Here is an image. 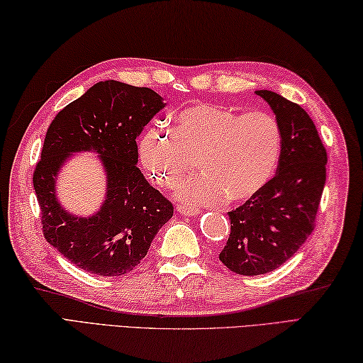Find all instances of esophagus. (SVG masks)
<instances>
[{
  "instance_id": "obj_1",
  "label": "esophagus",
  "mask_w": 363,
  "mask_h": 363,
  "mask_svg": "<svg viewBox=\"0 0 363 363\" xmlns=\"http://www.w3.org/2000/svg\"><path fill=\"white\" fill-rule=\"evenodd\" d=\"M176 211H177V213L186 215V217H195V215L199 213L196 207H190V206H177Z\"/></svg>"
}]
</instances>
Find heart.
Returning a JSON list of instances; mask_svg holds the SVG:
<instances>
[{
  "mask_svg": "<svg viewBox=\"0 0 363 363\" xmlns=\"http://www.w3.org/2000/svg\"><path fill=\"white\" fill-rule=\"evenodd\" d=\"M282 151L279 123L268 112L240 113L217 104H196L176 113L174 129L151 125L138 142L142 165L162 187L194 167L201 172L177 184L182 203L215 206L245 203L272 181Z\"/></svg>",
  "mask_w": 363,
  "mask_h": 363,
  "instance_id": "obj_1",
  "label": "heart"
}]
</instances>
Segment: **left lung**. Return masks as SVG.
I'll use <instances>...</instances> for the list:
<instances>
[{
  "mask_svg": "<svg viewBox=\"0 0 363 363\" xmlns=\"http://www.w3.org/2000/svg\"><path fill=\"white\" fill-rule=\"evenodd\" d=\"M282 130L276 174L259 195L229 212L230 234L220 260L230 272H273L312 234L326 182V150L303 107L269 90H257Z\"/></svg>",
  "mask_w": 363,
  "mask_h": 363,
  "instance_id": "8db88e82",
  "label": "left lung"
}]
</instances>
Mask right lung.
Here are the masks:
<instances>
[{
	"label": "right lung",
	"mask_w": 363,
	"mask_h": 363,
	"mask_svg": "<svg viewBox=\"0 0 363 363\" xmlns=\"http://www.w3.org/2000/svg\"><path fill=\"white\" fill-rule=\"evenodd\" d=\"M165 107L148 87L101 81L65 106L46 130L34 189L43 235L65 259L98 276H121L140 264L173 204L137 167L135 138ZM94 150L105 167V203L90 218L67 213L55 195L60 168L74 152Z\"/></svg>",
	"instance_id": "right-lung-1"
}]
</instances>
